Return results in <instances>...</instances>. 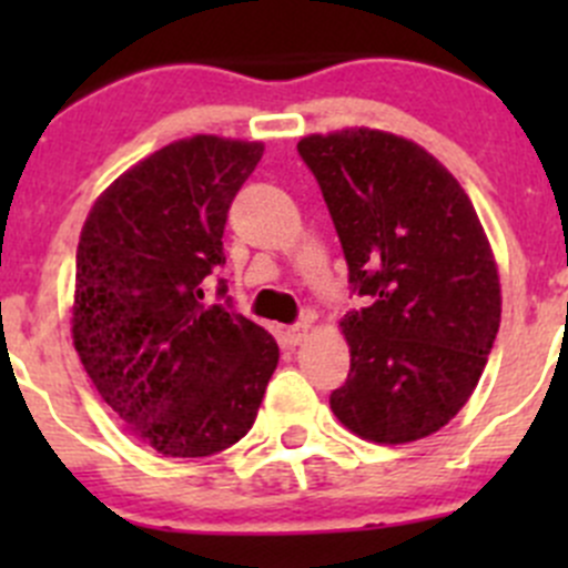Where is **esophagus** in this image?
<instances>
[{
	"label": "esophagus",
	"instance_id": "esophagus-1",
	"mask_svg": "<svg viewBox=\"0 0 568 568\" xmlns=\"http://www.w3.org/2000/svg\"><path fill=\"white\" fill-rule=\"evenodd\" d=\"M307 332H311V321H307V318L300 321V324H291L288 329L283 332L285 343H288V346H300V343L307 337Z\"/></svg>",
	"mask_w": 568,
	"mask_h": 568
}]
</instances>
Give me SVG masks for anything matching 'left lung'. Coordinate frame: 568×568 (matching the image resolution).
Returning <instances> with one entry per match:
<instances>
[{"label": "left lung", "mask_w": 568, "mask_h": 568, "mask_svg": "<svg viewBox=\"0 0 568 568\" xmlns=\"http://www.w3.org/2000/svg\"><path fill=\"white\" fill-rule=\"evenodd\" d=\"M341 239L354 307L337 420L382 445L439 432L467 404L500 326V280L473 203L415 142L387 131L313 134L296 145Z\"/></svg>", "instance_id": "1"}]
</instances>
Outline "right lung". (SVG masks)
<instances>
[{
    "label": "right lung",
    "mask_w": 568,
    "mask_h": 568,
    "mask_svg": "<svg viewBox=\"0 0 568 568\" xmlns=\"http://www.w3.org/2000/svg\"><path fill=\"white\" fill-rule=\"evenodd\" d=\"M263 156L261 142L197 134L151 153L95 200L77 250L73 346L129 432L181 459L220 454L250 432L280 348L233 311L227 209Z\"/></svg>",
    "instance_id": "obj_1"
}]
</instances>
